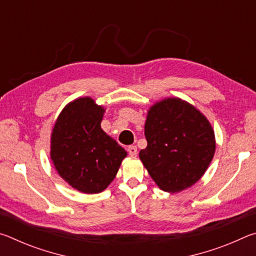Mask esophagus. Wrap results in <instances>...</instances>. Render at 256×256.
<instances>
[{"mask_svg": "<svg viewBox=\"0 0 256 256\" xmlns=\"http://www.w3.org/2000/svg\"><path fill=\"white\" fill-rule=\"evenodd\" d=\"M128 154H130V156H131V157H136L138 148L136 146H130L128 148Z\"/></svg>", "mask_w": 256, "mask_h": 256, "instance_id": "34e87169", "label": "esophagus"}]
</instances>
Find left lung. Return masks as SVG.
I'll use <instances>...</instances> for the list:
<instances>
[{"label": "left lung", "mask_w": 256, "mask_h": 256, "mask_svg": "<svg viewBox=\"0 0 256 256\" xmlns=\"http://www.w3.org/2000/svg\"><path fill=\"white\" fill-rule=\"evenodd\" d=\"M148 142L138 154L160 190L178 193L204 175L216 151L214 131L196 106L177 97L149 108L144 124Z\"/></svg>", "instance_id": "8db88e82"}]
</instances>
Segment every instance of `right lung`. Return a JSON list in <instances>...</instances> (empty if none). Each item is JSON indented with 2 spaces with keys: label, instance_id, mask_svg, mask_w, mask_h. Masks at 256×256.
<instances>
[{
  "label": "right lung",
  "instance_id": "obj_1",
  "mask_svg": "<svg viewBox=\"0 0 256 256\" xmlns=\"http://www.w3.org/2000/svg\"><path fill=\"white\" fill-rule=\"evenodd\" d=\"M105 107L90 97L63 108L50 136V159L58 175L86 194L107 188L128 152L100 126Z\"/></svg>",
  "mask_w": 256,
  "mask_h": 256
}]
</instances>
